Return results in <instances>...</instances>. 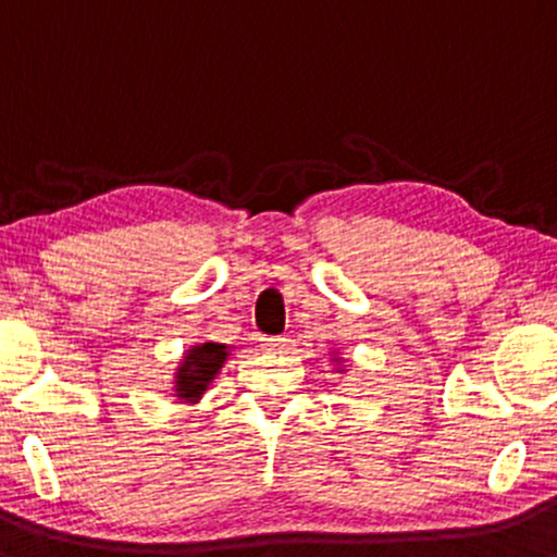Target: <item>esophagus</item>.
I'll return each mask as SVG.
<instances>
[{
    "instance_id": "obj_1",
    "label": "esophagus",
    "mask_w": 557,
    "mask_h": 557,
    "mask_svg": "<svg viewBox=\"0 0 557 557\" xmlns=\"http://www.w3.org/2000/svg\"><path fill=\"white\" fill-rule=\"evenodd\" d=\"M262 347L265 349H273V352H281V349L286 347V339L284 336H262Z\"/></svg>"
}]
</instances>
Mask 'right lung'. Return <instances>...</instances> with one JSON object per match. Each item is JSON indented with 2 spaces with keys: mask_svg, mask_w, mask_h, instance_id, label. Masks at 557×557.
<instances>
[{
  "mask_svg": "<svg viewBox=\"0 0 557 557\" xmlns=\"http://www.w3.org/2000/svg\"><path fill=\"white\" fill-rule=\"evenodd\" d=\"M226 358L228 347L218 345V342H205V345L191 347L176 368V381H173L176 397L184 399V403H197L208 392V384L221 371Z\"/></svg>",
  "mask_w": 557,
  "mask_h": 557,
  "instance_id": "add662e5",
  "label": "right lung"
}]
</instances>
